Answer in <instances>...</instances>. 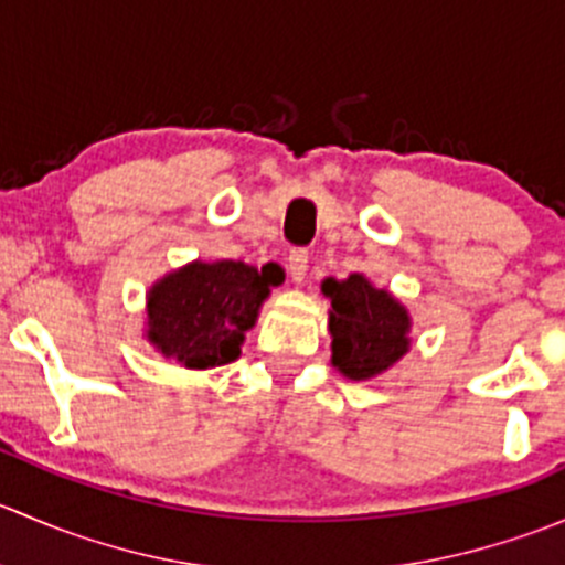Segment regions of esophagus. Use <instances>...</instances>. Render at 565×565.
Masks as SVG:
<instances>
[{
    "mask_svg": "<svg viewBox=\"0 0 565 565\" xmlns=\"http://www.w3.org/2000/svg\"><path fill=\"white\" fill-rule=\"evenodd\" d=\"M287 270H289V278H292L295 284L303 281L306 270H309V250H306V248H292V250H289Z\"/></svg>",
    "mask_w": 565,
    "mask_h": 565,
    "instance_id": "1",
    "label": "esophagus"
}]
</instances>
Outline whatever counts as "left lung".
<instances>
[{
	"instance_id": "1",
	"label": "left lung",
	"mask_w": 565,
	"mask_h": 565,
	"mask_svg": "<svg viewBox=\"0 0 565 565\" xmlns=\"http://www.w3.org/2000/svg\"><path fill=\"white\" fill-rule=\"evenodd\" d=\"M322 295L330 300V363L347 380H374L396 366L413 347V317L407 306L369 281L363 273L328 276Z\"/></svg>"
}]
</instances>
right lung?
I'll list each match as a JSON object with an SVG mask.
<instances>
[{
  "mask_svg": "<svg viewBox=\"0 0 565 565\" xmlns=\"http://www.w3.org/2000/svg\"><path fill=\"white\" fill-rule=\"evenodd\" d=\"M276 276L241 259H193L147 289L145 339L163 358L204 372L241 358Z\"/></svg>",
  "mask_w": 565,
  "mask_h": 565,
  "instance_id": "obj_1",
  "label": "right lung"
}]
</instances>
